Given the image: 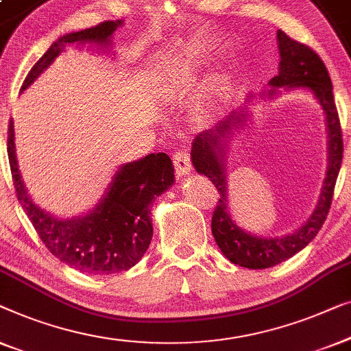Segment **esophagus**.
Here are the masks:
<instances>
[{
	"label": "esophagus",
	"instance_id": "1",
	"mask_svg": "<svg viewBox=\"0 0 351 351\" xmlns=\"http://www.w3.org/2000/svg\"><path fill=\"white\" fill-rule=\"evenodd\" d=\"M173 164L176 169L178 176H186L191 173L192 165H191V156L186 149H178L173 154Z\"/></svg>",
	"mask_w": 351,
	"mask_h": 351
}]
</instances>
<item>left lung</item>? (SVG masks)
<instances>
[{"instance_id":"obj_1","label":"left lung","mask_w":351,"mask_h":351,"mask_svg":"<svg viewBox=\"0 0 351 351\" xmlns=\"http://www.w3.org/2000/svg\"><path fill=\"white\" fill-rule=\"evenodd\" d=\"M276 41L280 51L278 75L270 79L269 86L272 88L259 95H263V98H265L264 95L267 98H274L280 95L278 88L281 87L285 90L305 88L312 92L324 111L326 130H328V169H326L322 194L308 219L293 234L285 237H259L245 232L230 218L229 205H227L229 202H227L224 151L239 128H243L246 121H250L248 105L254 98L253 93L246 97L245 106L232 111L226 119L218 122L210 130L199 133L191 147L192 165L195 167L197 173L208 176L221 195L211 219V232L216 243L230 263L246 269L274 267L293 258L317 237L330 208L334 186L342 165V130H340L337 108L334 101L332 82L323 60L308 46L294 41L281 29L276 32Z\"/></svg>"}]
</instances>
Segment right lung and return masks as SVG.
Wrapping results in <instances>:
<instances>
[{"instance_id": "right-lung-1", "label": "right lung", "mask_w": 351, "mask_h": 351, "mask_svg": "<svg viewBox=\"0 0 351 351\" xmlns=\"http://www.w3.org/2000/svg\"><path fill=\"white\" fill-rule=\"evenodd\" d=\"M122 21L63 34L34 63L22 90L36 81L68 44L92 43L106 49ZM8 156L19 202L46 248L70 267L92 275L124 272L140 263L152 239L151 205L173 186V164L165 152L149 154L119 167L100 202L86 215L58 218L34 204L23 184L16 154L14 121L9 122Z\"/></svg>"}]
</instances>
